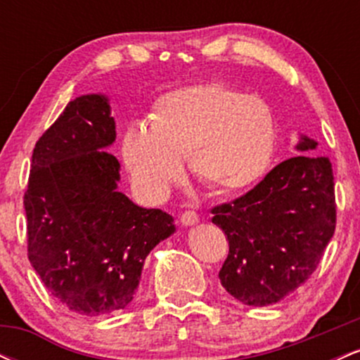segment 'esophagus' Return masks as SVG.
<instances>
[{"label": "esophagus", "instance_id": "obj_1", "mask_svg": "<svg viewBox=\"0 0 360 360\" xmlns=\"http://www.w3.org/2000/svg\"><path fill=\"white\" fill-rule=\"evenodd\" d=\"M198 220H200V217H198L196 212H191V210H188V212H184V213L179 217L181 225H184V226H193V225H196Z\"/></svg>", "mask_w": 360, "mask_h": 360}]
</instances>
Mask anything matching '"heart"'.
Wrapping results in <instances>:
<instances>
[{
	"mask_svg": "<svg viewBox=\"0 0 360 360\" xmlns=\"http://www.w3.org/2000/svg\"><path fill=\"white\" fill-rule=\"evenodd\" d=\"M276 139L274 111L266 100L225 82H198L160 96L150 125L127 128L122 150L134 183L150 198L166 196L183 177L188 155L203 183L237 193L266 174Z\"/></svg>",
	"mask_w": 360,
	"mask_h": 360,
	"instance_id": "obj_1",
	"label": "heart"
}]
</instances>
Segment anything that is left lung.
<instances>
[{"instance_id":"obj_1","label":"left lung","mask_w":360,"mask_h":360,"mask_svg":"<svg viewBox=\"0 0 360 360\" xmlns=\"http://www.w3.org/2000/svg\"><path fill=\"white\" fill-rule=\"evenodd\" d=\"M300 134L298 155L284 160L233 203L212 210L229 238L221 286L249 307H267L296 291L316 269L335 232L333 171Z\"/></svg>"}]
</instances>
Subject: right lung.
Listing matches in <instances>:
<instances>
[{
	"instance_id": "obj_1",
	"label": "right lung",
	"mask_w": 360,
	"mask_h": 360,
	"mask_svg": "<svg viewBox=\"0 0 360 360\" xmlns=\"http://www.w3.org/2000/svg\"><path fill=\"white\" fill-rule=\"evenodd\" d=\"M106 94H82L39 139L25 193L28 259L53 298L98 316L134 300L143 262L176 232L174 218L118 189Z\"/></svg>"
}]
</instances>
